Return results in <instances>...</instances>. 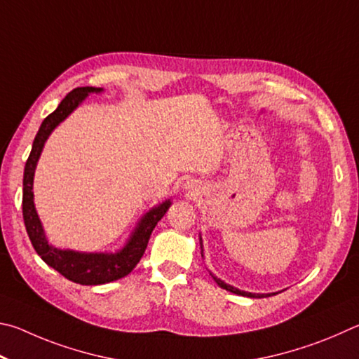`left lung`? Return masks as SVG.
Here are the masks:
<instances>
[{"label": "left lung", "instance_id": "obj_1", "mask_svg": "<svg viewBox=\"0 0 359 359\" xmlns=\"http://www.w3.org/2000/svg\"><path fill=\"white\" fill-rule=\"evenodd\" d=\"M200 244H202V238H200ZM202 257H203V249H202ZM211 274V273H210ZM212 276V279L216 280V284L221 287V288H225V290L227 292H231V293H235V294H241V297H249V298H266V297H271V294H276V293H266V294H260V293H249V292H243V290H238V288H235V287H231V285H229V284H225L224 280H221V279H217L215 274H211Z\"/></svg>", "mask_w": 359, "mask_h": 359}]
</instances>
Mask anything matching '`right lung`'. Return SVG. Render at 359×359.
I'll return each mask as SVG.
<instances>
[{
    "label": "right lung",
    "instance_id": "obj_1",
    "mask_svg": "<svg viewBox=\"0 0 359 359\" xmlns=\"http://www.w3.org/2000/svg\"><path fill=\"white\" fill-rule=\"evenodd\" d=\"M100 91H102V88H75V90H72L61 100L58 109L53 113H50V115L43 119L39 130H37L36 134L33 148H31L23 175L22 208L25 227H27L31 244H33L37 255H39L48 266H52L60 274L65 276L66 279L80 285H100L128 276L132 269L137 266V263L140 262L144 254V249L148 246L151 233H153L157 222L161 221L167 210L170 208V205H172L170 200H165V202L161 203L159 206H154L153 210H149V212H147V215L140 219L137 229L132 231L126 246L115 254H88L69 249L62 250L52 246V244H48L46 233H43L42 224L39 221V216H37L33 200V180L37 161H39L46 140L48 135L52 134V130L61 121H65V119L81 104V100H85L88 94Z\"/></svg>",
    "mask_w": 359,
    "mask_h": 359
}]
</instances>
